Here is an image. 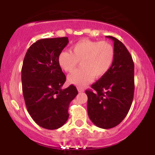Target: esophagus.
Returning <instances> with one entry per match:
<instances>
[{"mask_svg":"<svg viewBox=\"0 0 155 155\" xmlns=\"http://www.w3.org/2000/svg\"><path fill=\"white\" fill-rule=\"evenodd\" d=\"M77 90H78V91L80 92V93H82V92L85 91L84 88H82V87H77Z\"/></svg>","mask_w":155,"mask_h":155,"instance_id":"obj_1","label":"esophagus"}]
</instances>
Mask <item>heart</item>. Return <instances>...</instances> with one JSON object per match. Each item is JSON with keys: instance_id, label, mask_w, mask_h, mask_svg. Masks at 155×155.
<instances>
[{"instance_id": "heart-1", "label": "heart", "mask_w": 155, "mask_h": 155, "mask_svg": "<svg viewBox=\"0 0 155 155\" xmlns=\"http://www.w3.org/2000/svg\"><path fill=\"white\" fill-rule=\"evenodd\" d=\"M115 58L113 46L108 42L82 40L71 46L70 51H62L58 57L60 68L71 73L80 61L81 69L76 70L68 77L69 83L84 87L93 78H101L112 67Z\"/></svg>"}]
</instances>
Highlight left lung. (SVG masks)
Masks as SVG:
<instances>
[{"label": "left lung", "instance_id": "obj_1", "mask_svg": "<svg viewBox=\"0 0 155 155\" xmlns=\"http://www.w3.org/2000/svg\"><path fill=\"white\" fill-rule=\"evenodd\" d=\"M115 58L109 71L85 91L87 114L98 127L109 129L119 124L127 115L134 93V64L124 44L115 37Z\"/></svg>", "mask_w": 155, "mask_h": 155}]
</instances>
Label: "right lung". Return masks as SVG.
I'll use <instances>...</instances> for the list:
<instances>
[{
  "instance_id": "obj_1",
  "label": "right lung",
  "mask_w": 155,
  "mask_h": 155,
  "mask_svg": "<svg viewBox=\"0 0 155 155\" xmlns=\"http://www.w3.org/2000/svg\"><path fill=\"white\" fill-rule=\"evenodd\" d=\"M68 43V37L37 40L28 49L23 61L21 82L26 107L33 120L45 129L55 130L66 123L70 103L78 94L73 85L61 89L66 76L58 57Z\"/></svg>"
}]
</instances>
